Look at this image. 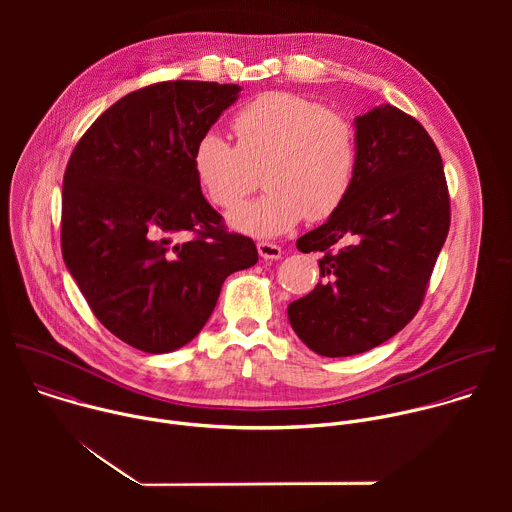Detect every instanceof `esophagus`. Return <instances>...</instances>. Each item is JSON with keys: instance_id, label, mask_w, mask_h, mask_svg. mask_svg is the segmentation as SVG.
Here are the masks:
<instances>
[{"instance_id": "34e87169", "label": "esophagus", "mask_w": 512, "mask_h": 512, "mask_svg": "<svg viewBox=\"0 0 512 512\" xmlns=\"http://www.w3.org/2000/svg\"><path fill=\"white\" fill-rule=\"evenodd\" d=\"M257 251L263 259H279L281 257V247L275 243H269V241L257 243Z\"/></svg>"}]
</instances>
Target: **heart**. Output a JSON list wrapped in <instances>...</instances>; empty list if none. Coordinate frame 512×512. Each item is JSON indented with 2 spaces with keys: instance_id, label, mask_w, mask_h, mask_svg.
<instances>
[{
  "instance_id": "heart-1",
  "label": "heart",
  "mask_w": 512,
  "mask_h": 512,
  "mask_svg": "<svg viewBox=\"0 0 512 512\" xmlns=\"http://www.w3.org/2000/svg\"><path fill=\"white\" fill-rule=\"evenodd\" d=\"M231 129L237 143L204 133L192 152V168L208 200L231 210L259 184V200L231 214V225L257 237H275L304 216L324 221L346 200L358 164L354 121L318 101L269 91L241 107Z\"/></svg>"
}]
</instances>
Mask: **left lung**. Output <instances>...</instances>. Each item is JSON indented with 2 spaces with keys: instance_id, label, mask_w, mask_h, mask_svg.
Here are the masks:
<instances>
[{
  "instance_id": "1",
  "label": "left lung",
  "mask_w": 512,
  "mask_h": 512,
  "mask_svg": "<svg viewBox=\"0 0 512 512\" xmlns=\"http://www.w3.org/2000/svg\"><path fill=\"white\" fill-rule=\"evenodd\" d=\"M354 125V184L328 221L296 243L322 253V279L287 306L300 340L330 358L367 352L413 320L450 231L442 156L423 125L393 105Z\"/></svg>"
}]
</instances>
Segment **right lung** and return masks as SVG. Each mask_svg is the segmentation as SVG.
Here are the masks:
<instances>
[{
    "instance_id": "right-lung-1",
    "label": "right lung",
    "mask_w": 512,
    "mask_h": 512,
    "mask_svg": "<svg viewBox=\"0 0 512 512\" xmlns=\"http://www.w3.org/2000/svg\"><path fill=\"white\" fill-rule=\"evenodd\" d=\"M239 85L166 81L111 105L79 139L62 180V259L97 320L164 354L210 318L225 279L259 261L202 196L196 141ZM192 234L176 244L178 234Z\"/></svg>"
}]
</instances>
